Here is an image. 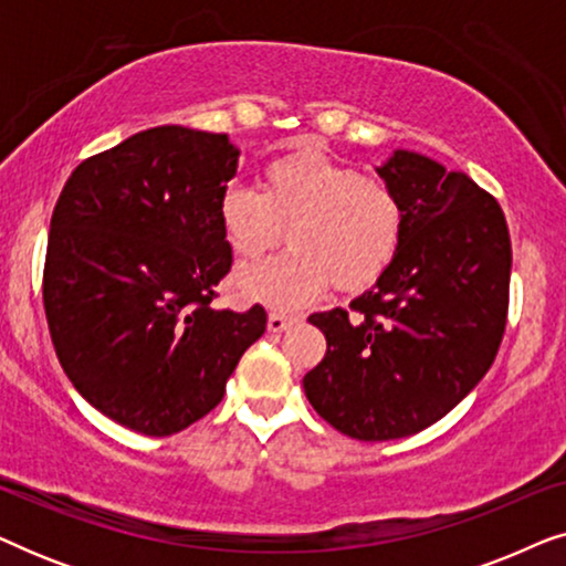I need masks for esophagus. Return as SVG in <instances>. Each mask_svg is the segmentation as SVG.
I'll return each mask as SVG.
<instances>
[{
	"mask_svg": "<svg viewBox=\"0 0 566 566\" xmlns=\"http://www.w3.org/2000/svg\"><path fill=\"white\" fill-rule=\"evenodd\" d=\"M291 324H293V316H285V314H277V312L268 316V329L273 332V335H277V332H283V329H289Z\"/></svg>",
	"mask_w": 566,
	"mask_h": 566,
	"instance_id": "obj_1",
	"label": "esophagus"
}]
</instances>
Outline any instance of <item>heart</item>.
I'll return each mask as SVG.
<instances>
[{
  "instance_id": "b5f03b06",
  "label": "heart",
  "mask_w": 566,
  "mask_h": 566,
  "mask_svg": "<svg viewBox=\"0 0 566 566\" xmlns=\"http://www.w3.org/2000/svg\"><path fill=\"white\" fill-rule=\"evenodd\" d=\"M216 213L223 242L242 262L273 250L285 229L291 252L234 277L237 296L270 308H298L329 285L339 293L370 289L405 239L397 192L316 146L268 161L260 192L247 185L223 188Z\"/></svg>"
}]
</instances>
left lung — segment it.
<instances>
[{
    "mask_svg": "<svg viewBox=\"0 0 566 566\" xmlns=\"http://www.w3.org/2000/svg\"><path fill=\"white\" fill-rule=\"evenodd\" d=\"M376 172L405 208V239L374 289L312 314L327 337L304 376L312 407L355 440L415 436L446 417L494 363L507 322L510 234L490 192L397 149Z\"/></svg>",
    "mask_w": 566,
    "mask_h": 566,
    "instance_id": "left-lung-1",
    "label": "left lung"
}]
</instances>
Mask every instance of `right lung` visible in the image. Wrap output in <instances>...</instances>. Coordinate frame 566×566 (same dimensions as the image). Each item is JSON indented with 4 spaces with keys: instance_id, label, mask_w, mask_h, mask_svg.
I'll return each instance as SVG.
<instances>
[{
    "instance_id": "1",
    "label": "right lung",
    "mask_w": 566,
    "mask_h": 566,
    "mask_svg": "<svg viewBox=\"0 0 566 566\" xmlns=\"http://www.w3.org/2000/svg\"><path fill=\"white\" fill-rule=\"evenodd\" d=\"M227 134L157 126L84 159L51 216L43 306L59 363L97 412L165 438L223 399L268 314L213 308L231 268Z\"/></svg>"
}]
</instances>
